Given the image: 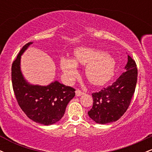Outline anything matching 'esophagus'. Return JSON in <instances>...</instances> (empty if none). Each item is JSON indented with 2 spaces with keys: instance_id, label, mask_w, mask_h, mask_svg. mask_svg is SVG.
<instances>
[{
  "instance_id": "esophagus-1",
  "label": "esophagus",
  "mask_w": 152,
  "mask_h": 152,
  "mask_svg": "<svg viewBox=\"0 0 152 152\" xmlns=\"http://www.w3.org/2000/svg\"><path fill=\"white\" fill-rule=\"evenodd\" d=\"M83 94V92H82L80 89H76V96H81Z\"/></svg>"
}]
</instances>
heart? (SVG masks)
<instances>
[{"mask_svg":"<svg viewBox=\"0 0 152 152\" xmlns=\"http://www.w3.org/2000/svg\"><path fill=\"white\" fill-rule=\"evenodd\" d=\"M76 64L86 65V77L96 85L107 82L114 72L115 61L109 54L96 48H78L75 51L74 61L67 58L61 59V67L69 81L78 76Z\"/></svg>","mask_w":152,"mask_h":152,"instance_id":"heart-1","label":"heart"}]
</instances>
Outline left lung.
I'll return each mask as SVG.
<instances>
[{"label":"left lung","mask_w":152,"mask_h":152,"mask_svg":"<svg viewBox=\"0 0 152 152\" xmlns=\"http://www.w3.org/2000/svg\"><path fill=\"white\" fill-rule=\"evenodd\" d=\"M137 64L128 55L125 71L116 81L100 91L92 94L93 106L89 117L98 124L116 121L124 114L132 102L137 82Z\"/></svg>","instance_id":"8db88e82"}]
</instances>
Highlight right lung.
<instances>
[{"mask_svg":"<svg viewBox=\"0 0 152 152\" xmlns=\"http://www.w3.org/2000/svg\"><path fill=\"white\" fill-rule=\"evenodd\" d=\"M33 43L23 46L12 64V86L17 102L28 117L41 124L50 125L63 117L76 89L58 81L47 86H33L26 82L20 69V56Z\"/></svg>","mask_w":152,"mask_h":152,"instance_id":"add662e5","label":"right lung"}]
</instances>
